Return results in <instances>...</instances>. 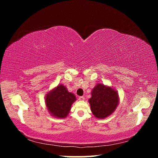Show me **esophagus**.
<instances>
[{"instance_id": "1", "label": "esophagus", "mask_w": 158, "mask_h": 158, "mask_svg": "<svg viewBox=\"0 0 158 158\" xmlns=\"http://www.w3.org/2000/svg\"><path fill=\"white\" fill-rule=\"evenodd\" d=\"M84 99H85V98L84 96H80V97L78 98L79 101H84Z\"/></svg>"}]
</instances>
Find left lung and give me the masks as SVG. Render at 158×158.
<instances>
[{
    "mask_svg": "<svg viewBox=\"0 0 158 158\" xmlns=\"http://www.w3.org/2000/svg\"><path fill=\"white\" fill-rule=\"evenodd\" d=\"M89 99L91 111L97 118H105L114 111L119 103L117 91L112 87L98 84L91 92Z\"/></svg>",
    "mask_w": 158,
    "mask_h": 158,
    "instance_id": "1",
    "label": "left lung"
}]
</instances>
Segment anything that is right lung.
<instances>
[{
  "label": "right lung",
  "instance_id": "right-lung-1",
  "mask_svg": "<svg viewBox=\"0 0 158 158\" xmlns=\"http://www.w3.org/2000/svg\"><path fill=\"white\" fill-rule=\"evenodd\" d=\"M76 100L75 95L69 92L64 85L60 84L46 94L45 102L52 117L64 118L68 116L72 105Z\"/></svg>",
  "mask_w": 158,
  "mask_h": 158
}]
</instances>
